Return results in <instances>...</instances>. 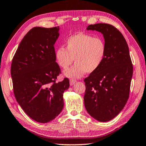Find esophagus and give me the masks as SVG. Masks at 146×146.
I'll return each instance as SVG.
<instances>
[{"label":"esophagus","mask_w":146,"mask_h":146,"mask_svg":"<svg viewBox=\"0 0 146 146\" xmlns=\"http://www.w3.org/2000/svg\"><path fill=\"white\" fill-rule=\"evenodd\" d=\"M76 82V80L75 79H70V85H73V84H75V83Z\"/></svg>","instance_id":"34e87169"}]
</instances>
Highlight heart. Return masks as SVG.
Listing matches in <instances>:
<instances>
[{
  "label": "heart",
  "instance_id": "heart-1",
  "mask_svg": "<svg viewBox=\"0 0 146 146\" xmlns=\"http://www.w3.org/2000/svg\"><path fill=\"white\" fill-rule=\"evenodd\" d=\"M66 48L59 47L55 52L56 61L61 68L67 69L75 60V64L66 70V76L78 78L85 73H93L101 66L106 56L104 40L84 33H75L65 41Z\"/></svg>",
  "mask_w": 146,
  "mask_h": 146
}]
</instances>
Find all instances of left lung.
Wrapping results in <instances>:
<instances>
[{
  "label": "left lung",
  "mask_w": 146,
  "mask_h": 146,
  "mask_svg": "<svg viewBox=\"0 0 146 146\" xmlns=\"http://www.w3.org/2000/svg\"><path fill=\"white\" fill-rule=\"evenodd\" d=\"M87 30L102 33L107 52L101 66L84 79V104L92 118L106 122L118 115L127 103L133 65L126 40L114 26L98 23L88 25Z\"/></svg>",
  "instance_id": "1"
}]
</instances>
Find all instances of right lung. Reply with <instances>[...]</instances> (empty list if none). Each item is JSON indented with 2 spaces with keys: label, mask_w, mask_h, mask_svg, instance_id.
<instances>
[{
  "label": "right lung",
  "mask_w": 146,
  "mask_h": 146,
  "mask_svg": "<svg viewBox=\"0 0 146 146\" xmlns=\"http://www.w3.org/2000/svg\"><path fill=\"white\" fill-rule=\"evenodd\" d=\"M59 27H34L20 42L12 60L11 74L17 102L27 115L38 123H48L61 112L63 93L70 87L56 62L54 45Z\"/></svg>",
  "instance_id": "add662e5"
}]
</instances>
